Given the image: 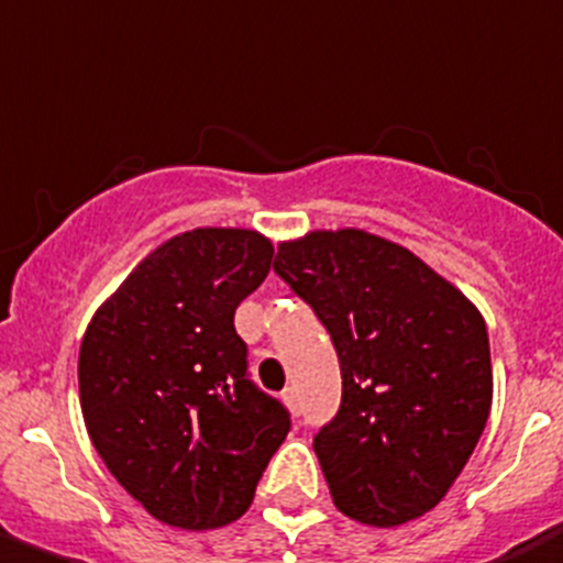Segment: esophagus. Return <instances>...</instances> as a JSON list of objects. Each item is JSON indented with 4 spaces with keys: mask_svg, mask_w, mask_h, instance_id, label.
I'll list each match as a JSON object with an SVG mask.
<instances>
[{
    "mask_svg": "<svg viewBox=\"0 0 563 563\" xmlns=\"http://www.w3.org/2000/svg\"><path fill=\"white\" fill-rule=\"evenodd\" d=\"M282 398H285V405L290 407L292 412H299V393H296V387H287V390L282 393Z\"/></svg>",
    "mask_w": 563,
    "mask_h": 563,
    "instance_id": "1",
    "label": "esophagus"
}]
</instances>
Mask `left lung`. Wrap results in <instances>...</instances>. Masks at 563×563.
Returning <instances> with one entry per match:
<instances>
[{"label": "left lung", "mask_w": 563, "mask_h": 563, "mask_svg": "<svg viewBox=\"0 0 563 563\" xmlns=\"http://www.w3.org/2000/svg\"><path fill=\"white\" fill-rule=\"evenodd\" d=\"M273 271L313 307L339 353L341 407L313 439L333 504L369 527L424 516L487 424L482 313L416 253L355 228L285 242Z\"/></svg>", "instance_id": "obj_1"}]
</instances>
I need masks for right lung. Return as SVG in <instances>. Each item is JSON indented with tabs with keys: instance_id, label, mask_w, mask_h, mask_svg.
Instances as JSON below:
<instances>
[{
	"instance_id": "1",
	"label": "right lung",
	"mask_w": 563,
	"mask_h": 563,
	"mask_svg": "<svg viewBox=\"0 0 563 563\" xmlns=\"http://www.w3.org/2000/svg\"><path fill=\"white\" fill-rule=\"evenodd\" d=\"M256 230L158 244L90 319L79 401L104 467L156 521L216 530L247 512L290 412L247 378L235 307L271 273Z\"/></svg>"
}]
</instances>
